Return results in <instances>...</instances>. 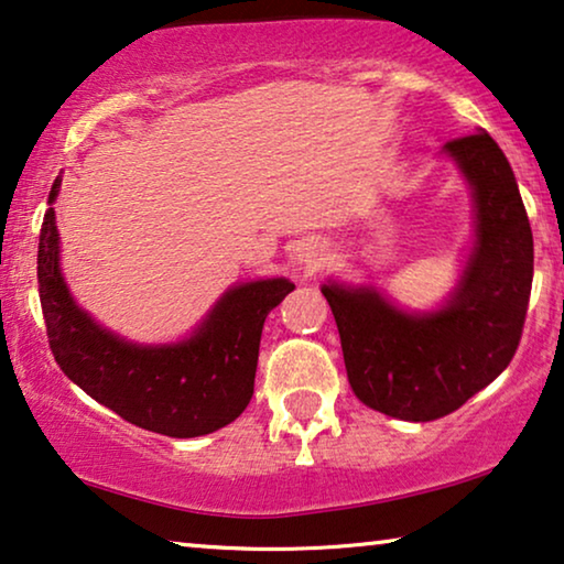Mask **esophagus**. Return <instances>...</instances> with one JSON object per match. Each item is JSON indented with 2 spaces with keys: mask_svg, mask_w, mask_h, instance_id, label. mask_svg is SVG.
Returning a JSON list of instances; mask_svg holds the SVG:
<instances>
[{
  "mask_svg": "<svg viewBox=\"0 0 564 564\" xmlns=\"http://www.w3.org/2000/svg\"><path fill=\"white\" fill-rule=\"evenodd\" d=\"M324 260V245L308 240L296 250V263L304 268V271H316Z\"/></svg>",
  "mask_w": 564,
  "mask_h": 564,
  "instance_id": "obj_1",
  "label": "esophagus"
}]
</instances>
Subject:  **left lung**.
<instances>
[{
  "mask_svg": "<svg viewBox=\"0 0 564 564\" xmlns=\"http://www.w3.org/2000/svg\"><path fill=\"white\" fill-rule=\"evenodd\" d=\"M444 153L475 202V248L447 304L409 314L376 289L322 285L355 395L403 422L447 416L501 376L521 343L534 279V237L503 150L478 130Z\"/></svg>",
  "mask_w": 564,
  "mask_h": 564,
  "instance_id": "obj_1",
  "label": "left lung"
}]
</instances>
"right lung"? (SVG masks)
Masks as SVG:
<instances>
[{"label":"right lung","instance_id":"obj_1","mask_svg":"<svg viewBox=\"0 0 564 564\" xmlns=\"http://www.w3.org/2000/svg\"><path fill=\"white\" fill-rule=\"evenodd\" d=\"M61 176L47 204L55 202ZM37 289L47 343L74 383L140 430L188 440L242 414L256 388L265 316L293 291L285 279L229 289L192 337L176 345H134L99 327L70 299L58 265V227L45 212L37 245Z\"/></svg>","mask_w":564,"mask_h":564}]
</instances>
